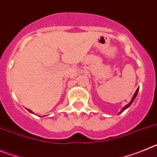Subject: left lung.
I'll return each instance as SVG.
<instances>
[{
    "mask_svg": "<svg viewBox=\"0 0 157 157\" xmlns=\"http://www.w3.org/2000/svg\"><path fill=\"white\" fill-rule=\"evenodd\" d=\"M138 90H139V88H138V89H137V90H136V92L134 93V96H133L132 99H131V101H130V103H129V104H127V105H126V106H124V108H123V109H122V110L120 111V112H119V114H120V113H122V112H123V111H124V110H126V109H128L129 107L130 106V105H131V104L133 103V101H134V99H135V98H136V97H137V94H138Z\"/></svg>",
    "mask_w": 157,
    "mask_h": 157,
    "instance_id": "left-lung-1",
    "label": "left lung"
}]
</instances>
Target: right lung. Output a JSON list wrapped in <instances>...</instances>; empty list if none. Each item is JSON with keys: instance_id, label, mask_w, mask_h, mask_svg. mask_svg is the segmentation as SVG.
Segmentation results:
<instances>
[{"instance_id": "1", "label": "right lung", "mask_w": 157, "mask_h": 157, "mask_svg": "<svg viewBox=\"0 0 157 157\" xmlns=\"http://www.w3.org/2000/svg\"><path fill=\"white\" fill-rule=\"evenodd\" d=\"M28 111H29V112H31V113H34V112H32V111H31V110H29V109H28Z\"/></svg>"}]
</instances>
